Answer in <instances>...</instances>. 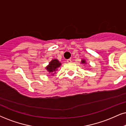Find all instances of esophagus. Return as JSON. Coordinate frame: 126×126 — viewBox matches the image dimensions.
<instances>
[{"label":"esophagus","mask_w":126,"mask_h":126,"mask_svg":"<svg viewBox=\"0 0 126 126\" xmlns=\"http://www.w3.org/2000/svg\"><path fill=\"white\" fill-rule=\"evenodd\" d=\"M66 61H67V63H71V59H68L67 60H66Z\"/></svg>","instance_id":"34e87169"}]
</instances>
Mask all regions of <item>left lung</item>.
<instances>
[{
	"instance_id": "left-lung-1",
	"label": "left lung",
	"mask_w": 126,
	"mask_h": 126,
	"mask_svg": "<svg viewBox=\"0 0 126 126\" xmlns=\"http://www.w3.org/2000/svg\"><path fill=\"white\" fill-rule=\"evenodd\" d=\"M81 63H86V61H85V60H82Z\"/></svg>"
}]
</instances>
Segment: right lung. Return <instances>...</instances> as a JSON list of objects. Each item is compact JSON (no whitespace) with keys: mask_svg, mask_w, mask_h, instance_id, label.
<instances>
[{"mask_svg":"<svg viewBox=\"0 0 126 126\" xmlns=\"http://www.w3.org/2000/svg\"><path fill=\"white\" fill-rule=\"evenodd\" d=\"M61 65V63H60V61L57 59H54L49 63L48 65L47 66L46 68L48 72L53 73L52 75H54V74H55L54 72L57 70L58 68L60 67Z\"/></svg>","mask_w":126,"mask_h":126,"instance_id":"add662e5","label":"right lung"}]
</instances>
